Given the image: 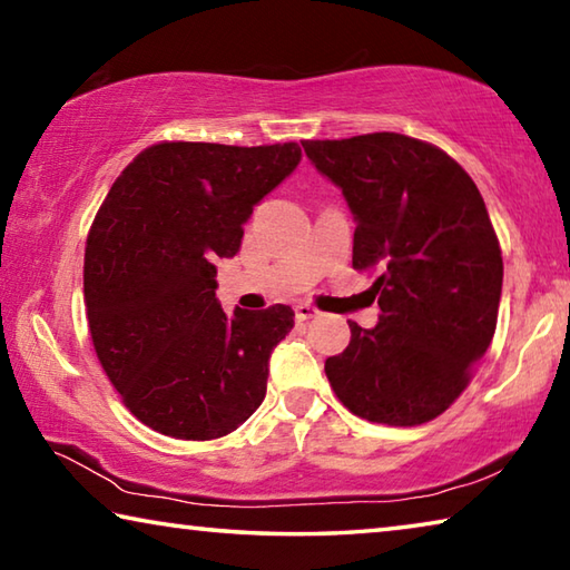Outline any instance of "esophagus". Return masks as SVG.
<instances>
[{
	"label": "esophagus",
	"mask_w": 570,
	"mask_h": 570,
	"mask_svg": "<svg viewBox=\"0 0 570 570\" xmlns=\"http://www.w3.org/2000/svg\"><path fill=\"white\" fill-rule=\"evenodd\" d=\"M296 320L298 322H308V320H316L320 316V308H314L312 304H296Z\"/></svg>",
	"instance_id": "esophagus-1"
}]
</instances>
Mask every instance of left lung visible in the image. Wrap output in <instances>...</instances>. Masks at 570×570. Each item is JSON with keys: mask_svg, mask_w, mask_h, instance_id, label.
<instances>
[{"mask_svg": "<svg viewBox=\"0 0 570 570\" xmlns=\"http://www.w3.org/2000/svg\"><path fill=\"white\" fill-rule=\"evenodd\" d=\"M302 146L352 210V266L380 274V322H350V346L324 364L332 390L370 422L435 420L495 334L503 256L485 200L448 153L407 135Z\"/></svg>", "mask_w": 570, "mask_h": 570, "instance_id": "1", "label": "left lung"}]
</instances>
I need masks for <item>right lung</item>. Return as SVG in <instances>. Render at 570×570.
Listing matches in <instances>:
<instances>
[{"label":"right lung","mask_w":570,"mask_h":570,"mask_svg":"<svg viewBox=\"0 0 570 570\" xmlns=\"http://www.w3.org/2000/svg\"><path fill=\"white\" fill-rule=\"evenodd\" d=\"M302 148L158 142L100 206L85 248L95 352L135 417L160 435L216 440L266 397L268 360L294 330L292 306L226 314L216 262L234 258L244 224Z\"/></svg>","instance_id":"right-lung-1"}]
</instances>
